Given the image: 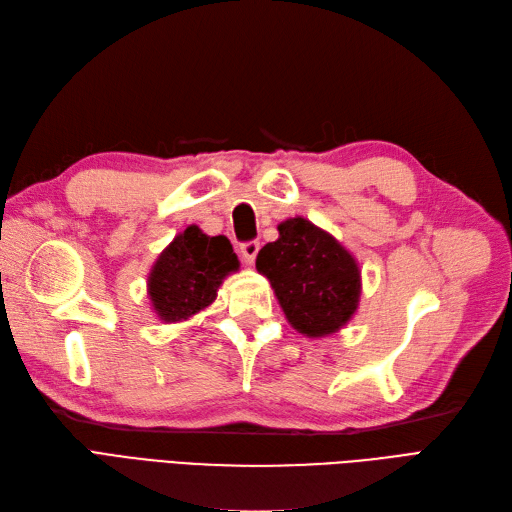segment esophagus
<instances>
[{"instance_id":"esophagus-1","label":"esophagus","mask_w":512,"mask_h":512,"mask_svg":"<svg viewBox=\"0 0 512 512\" xmlns=\"http://www.w3.org/2000/svg\"><path fill=\"white\" fill-rule=\"evenodd\" d=\"M240 253H242V259L249 263L255 261V257H257V253H259V242H244L242 246H240Z\"/></svg>"}]
</instances>
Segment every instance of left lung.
<instances>
[{
	"label": "left lung",
	"mask_w": 512,
	"mask_h": 512,
	"mask_svg": "<svg viewBox=\"0 0 512 512\" xmlns=\"http://www.w3.org/2000/svg\"><path fill=\"white\" fill-rule=\"evenodd\" d=\"M257 272L270 280L295 332L332 336L359 308L361 270L353 253L304 217L278 223V240L257 255Z\"/></svg>",
	"instance_id": "1"
}]
</instances>
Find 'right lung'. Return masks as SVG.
Instances as JSON below:
<instances>
[{"label": "right lung", "mask_w": 512, "mask_h": 512, "mask_svg": "<svg viewBox=\"0 0 512 512\" xmlns=\"http://www.w3.org/2000/svg\"><path fill=\"white\" fill-rule=\"evenodd\" d=\"M238 270L232 242L189 225L155 259L146 278L148 300L159 321L183 323L217 300L223 280Z\"/></svg>", "instance_id": "1"}]
</instances>
